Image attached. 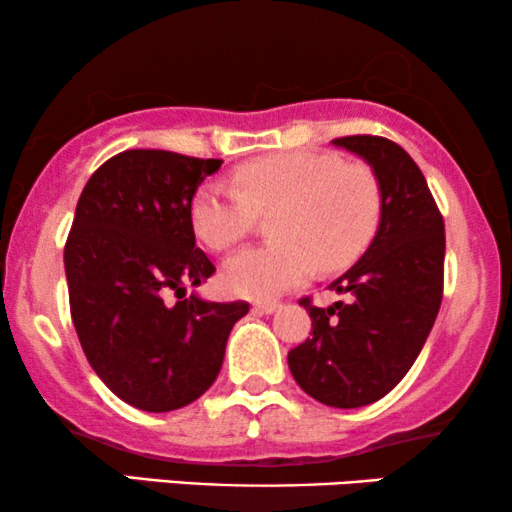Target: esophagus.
I'll list each match as a JSON object with an SVG mask.
<instances>
[{
	"label": "esophagus",
	"instance_id": "1",
	"mask_svg": "<svg viewBox=\"0 0 512 512\" xmlns=\"http://www.w3.org/2000/svg\"><path fill=\"white\" fill-rule=\"evenodd\" d=\"M279 307H282L279 300H256V303H254V310L261 312V314H272V312H277Z\"/></svg>",
	"mask_w": 512,
	"mask_h": 512
}]
</instances>
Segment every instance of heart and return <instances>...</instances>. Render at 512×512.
I'll use <instances>...</instances> for the list:
<instances>
[{
	"label": "heart",
	"instance_id": "obj_1",
	"mask_svg": "<svg viewBox=\"0 0 512 512\" xmlns=\"http://www.w3.org/2000/svg\"><path fill=\"white\" fill-rule=\"evenodd\" d=\"M237 186L209 181L191 202L195 235L214 251L240 244L258 216L275 214V242L249 247L223 265L235 296L272 298L307 282L321 265H352L380 228L382 186L373 167L328 151H282L244 163Z\"/></svg>",
	"mask_w": 512,
	"mask_h": 512
}]
</instances>
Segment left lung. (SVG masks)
Returning a JSON list of instances; mask_svg holds the SVG:
<instances>
[{"instance_id": "obj_1", "label": "left lung", "mask_w": 512, "mask_h": 512, "mask_svg": "<svg viewBox=\"0 0 512 512\" xmlns=\"http://www.w3.org/2000/svg\"><path fill=\"white\" fill-rule=\"evenodd\" d=\"M366 158L382 186V221L366 254L328 289L347 303L317 307L310 338L289 352L300 389L331 408H361L387 396L422 352L443 303L445 223L422 170L377 135L333 139Z\"/></svg>"}]
</instances>
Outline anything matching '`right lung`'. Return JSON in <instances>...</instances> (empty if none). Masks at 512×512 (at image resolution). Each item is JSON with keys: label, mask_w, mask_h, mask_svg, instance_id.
<instances>
[{"label": "right lung", "mask_w": 512, "mask_h": 512, "mask_svg": "<svg viewBox=\"0 0 512 512\" xmlns=\"http://www.w3.org/2000/svg\"><path fill=\"white\" fill-rule=\"evenodd\" d=\"M223 160L130 149L97 167L65 244L69 310L83 354L125 403L170 412L219 375L249 303L186 296L216 268L195 247L191 202ZM174 292L178 303L166 296Z\"/></svg>", "instance_id": "right-lung-1"}]
</instances>
